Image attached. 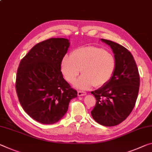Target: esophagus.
I'll use <instances>...</instances> for the list:
<instances>
[{"mask_svg": "<svg viewBox=\"0 0 152 152\" xmlns=\"http://www.w3.org/2000/svg\"><path fill=\"white\" fill-rule=\"evenodd\" d=\"M86 95V93L85 92V91H78V95L79 97H81V96H85Z\"/></svg>", "mask_w": 152, "mask_h": 152, "instance_id": "1", "label": "esophagus"}]
</instances>
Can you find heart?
<instances>
[{"label": "heart", "mask_w": 152, "mask_h": 152, "mask_svg": "<svg viewBox=\"0 0 152 152\" xmlns=\"http://www.w3.org/2000/svg\"><path fill=\"white\" fill-rule=\"evenodd\" d=\"M116 62L110 52L96 47H84L74 50L72 56L66 55L61 62V70L67 82L73 83L80 72L83 74L74 83L78 89L86 90L95 85H106L114 75Z\"/></svg>", "instance_id": "heart-1"}]
</instances>
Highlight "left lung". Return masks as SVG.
Here are the masks:
<instances>
[{
    "label": "left lung",
    "mask_w": 152,
    "mask_h": 152,
    "mask_svg": "<svg viewBox=\"0 0 152 152\" xmlns=\"http://www.w3.org/2000/svg\"><path fill=\"white\" fill-rule=\"evenodd\" d=\"M100 40L112 49L116 67L106 85L91 92L97 100L91 115L97 123L113 126L123 122L131 113L138 96L140 78L135 61L128 49L111 40Z\"/></svg>",
    "instance_id": "1"
}]
</instances>
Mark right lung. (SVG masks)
I'll return each instance as SVG.
<instances>
[{"label":"right lung","instance_id":"1","mask_svg":"<svg viewBox=\"0 0 152 152\" xmlns=\"http://www.w3.org/2000/svg\"><path fill=\"white\" fill-rule=\"evenodd\" d=\"M69 47L67 38L38 43L20 61L16 92L24 111L40 123H56L66 114L77 91L64 78L61 61Z\"/></svg>","mask_w":152,"mask_h":152}]
</instances>
